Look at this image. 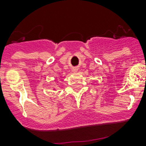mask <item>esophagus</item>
<instances>
[{
    "label": "esophagus",
    "instance_id": "obj_1",
    "mask_svg": "<svg viewBox=\"0 0 146 146\" xmlns=\"http://www.w3.org/2000/svg\"><path fill=\"white\" fill-rule=\"evenodd\" d=\"M74 71H76V69H75V70H74Z\"/></svg>",
    "mask_w": 146,
    "mask_h": 146
}]
</instances>
